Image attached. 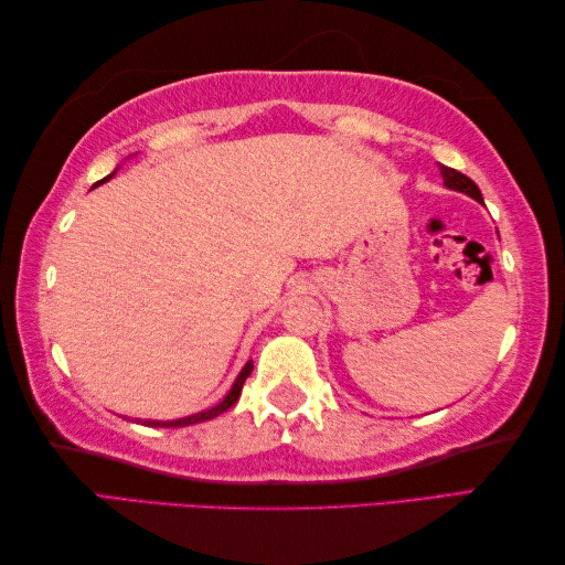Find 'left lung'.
<instances>
[{"label":"left lung","mask_w":565,"mask_h":565,"mask_svg":"<svg viewBox=\"0 0 565 565\" xmlns=\"http://www.w3.org/2000/svg\"><path fill=\"white\" fill-rule=\"evenodd\" d=\"M441 170V177H444V184H447L449 189H456V191H461V194H468L471 199H476V201H481L483 203V196H481V189L476 186V182L473 179H468L466 174H461V172H456V170H451V167H439Z\"/></svg>","instance_id":"1"}]
</instances>
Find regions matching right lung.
<instances>
[{
	"mask_svg": "<svg viewBox=\"0 0 565 565\" xmlns=\"http://www.w3.org/2000/svg\"><path fill=\"white\" fill-rule=\"evenodd\" d=\"M111 177H114V172H111L109 177H104L102 182H106V179H111ZM102 182H99V184H102ZM249 374H252V359H249V362L243 366V371H239V376L235 379L231 393H227L225 398H223L218 405L211 407V411H203V413L189 415V417H179V419H170V423H160V419H142V425H146V427H186V425L206 423V419H211V417H218L221 413H225V411H227V407H233V405L237 403L239 393H243V386H245V381H247V376H249Z\"/></svg>",
	"mask_w": 565,
	"mask_h": 565,
	"instance_id": "obj_1",
	"label": "right lung"
}]
</instances>
